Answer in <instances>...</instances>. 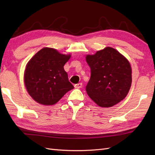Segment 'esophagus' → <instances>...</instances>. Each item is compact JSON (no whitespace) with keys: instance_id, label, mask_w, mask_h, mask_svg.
I'll return each instance as SVG.
<instances>
[{"instance_id":"esophagus-1","label":"esophagus","mask_w":155,"mask_h":155,"mask_svg":"<svg viewBox=\"0 0 155 155\" xmlns=\"http://www.w3.org/2000/svg\"><path fill=\"white\" fill-rule=\"evenodd\" d=\"M75 88H80L82 87V83H78V84H76V85H74Z\"/></svg>"}]
</instances>
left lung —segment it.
Listing matches in <instances>:
<instances>
[{"label":"left lung","mask_w":155,"mask_h":155,"mask_svg":"<svg viewBox=\"0 0 155 155\" xmlns=\"http://www.w3.org/2000/svg\"><path fill=\"white\" fill-rule=\"evenodd\" d=\"M91 78L87 94L101 107H110L127 95L132 83V70L128 60L118 51L106 47L94 55H87Z\"/></svg>","instance_id":"obj_1"}]
</instances>
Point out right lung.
I'll use <instances>...</instances> for the list:
<instances>
[{
	"label": "right lung",
	"instance_id": "1",
	"mask_svg": "<svg viewBox=\"0 0 155 155\" xmlns=\"http://www.w3.org/2000/svg\"><path fill=\"white\" fill-rule=\"evenodd\" d=\"M71 57L51 48L39 50L28 63L24 80L26 90L39 104L54 105L74 88L64 65Z\"/></svg>",
	"mask_w": 155,
	"mask_h": 155
}]
</instances>
